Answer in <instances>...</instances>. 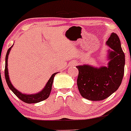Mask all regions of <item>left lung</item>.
Instances as JSON below:
<instances>
[{
	"label": "left lung",
	"instance_id": "obj_1",
	"mask_svg": "<svg viewBox=\"0 0 131 131\" xmlns=\"http://www.w3.org/2000/svg\"><path fill=\"white\" fill-rule=\"evenodd\" d=\"M111 48L107 67L96 68L88 65L78 66L77 86L81 95L91 101H101L114 93L121 84L124 74L125 55L119 37L112 33L107 41Z\"/></svg>",
	"mask_w": 131,
	"mask_h": 131
}]
</instances>
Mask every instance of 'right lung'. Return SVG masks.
I'll list each match as a JSON object with an SVG mask.
<instances>
[{
    "mask_svg": "<svg viewBox=\"0 0 131 131\" xmlns=\"http://www.w3.org/2000/svg\"><path fill=\"white\" fill-rule=\"evenodd\" d=\"M13 46V45H12ZM8 48V51L7 52L6 57H5V80H6L7 84H8V86L9 87V88L12 90V91L14 94L16 95L18 98L20 99L22 101L25 102L26 103H28V104H31V103H39L40 101H42L45 100L46 99L48 98L49 97L50 92L51 90V86H52L53 82V79L55 74L57 73H54L51 75V78H50V80H48V83L46 84L45 87L44 88L43 90L41 91H40V93H37L35 94H30V95H27V94H22L20 92H19L18 90H17L12 86V84H11L10 81L9 80V77H8V69H7V60H8V56L9 54L10 50L11 48Z\"/></svg>",
    "mask_w": 131,
    "mask_h": 131,
    "instance_id": "1",
    "label": "right lung"
}]
</instances>
